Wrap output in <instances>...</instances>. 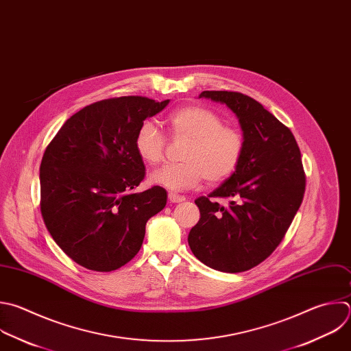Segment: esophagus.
<instances>
[{"instance_id": "34e87169", "label": "esophagus", "mask_w": 351, "mask_h": 351, "mask_svg": "<svg viewBox=\"0 0 351 351\" xmlns=\"http://www.w3.org/2000/svg\"><path fill=\"white\" fill-rule=\"evenodd\" d=\"M168 198H169V201H171V202H175V204H178V202H183V201L186 199L183 195H178V194H175V193H169Z\"/></svg>"}]
</instances>
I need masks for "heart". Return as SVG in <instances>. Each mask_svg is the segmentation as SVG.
I'll return each mask as SVG.
<instances>
[{
  "label": "heart",
  "instance_id": "1",
  "mask_svg": "<svg viewBox=\"0 0 351 351\" xmlns=\"http://www.w3.org/2000/svg\"><path fill=\"white\" fill-rule=\"evenodd\" d=\"M172 138L189 139L180 164H168L154 171L149 182L168 191L179 193L195 187L202 179L216 184L230 178L244 154V136L237 130L221 125L220 117L204 106L190 104L168 115ZM165 136L153 121H143L135 135V150L149 165L164 158Z\"/></svg>",
  "mask_w": 351,
  "mask_h": 351
}]
</instances>
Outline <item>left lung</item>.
I'll return each instance as SVG.
<instances>
[{
    "mask_svg": "<svg viewBox=\"0 0 351 351\" xmlns=\"http://www.w3.org/2000/svg\"><path fill=\"white\" fill-rule=\"evenodd\" d=\"M199 97L223 103L237 115L245 147L236 172L195 199L199 220L187 241L208 267L247 271L280 245L303 201L300 150L291 130L255 99L228 90H204ZM219 197L229 204L220 206Z\"/></svg>",
    "mask_w": 351,
    "mask_h": 351,
    "instance_id": "left-lung-1",
    "label": "left lung"
}]
</instances>
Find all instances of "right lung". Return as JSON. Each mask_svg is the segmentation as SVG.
<instances>
[{
	"instance_id": "right-lung-1",
	"label": "right lung",
	"mask_w": 351,
	"mask_h": 351,
	"mask_svg": "<svg viewBox=\"0 0 351 351\" xmlns=\"http://www.w3.org/2000/svg\"><path fill=\"white\" fill-rule=\"evenodd\" d=\"M169 103L121 96L92 103L63 124L41 167V215L59 248L80 266L112 271L139 252L147 220L167 191L134 190L145 179L135 150L139 125Z\"/></svg>"
}]
</instances>
